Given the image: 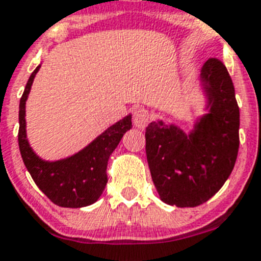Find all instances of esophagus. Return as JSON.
I'll use <instances>...</instances> for the list:
<instances>
[{"mask_svg": "<svg viewBox=\"0 0 261 261\" xmlns=\"http://www.w3.org/2000/svg\"><path fill=\"white\" fill-rule=\"evenodd\" d=\"M151 119V113L143 108H137L133 112V122L138 128H144Z\"/></svg>", "mask_w": 261, "mask_h": 261, "instance_id": "esophagus-1", "label": "esophagus"}]
</instances>
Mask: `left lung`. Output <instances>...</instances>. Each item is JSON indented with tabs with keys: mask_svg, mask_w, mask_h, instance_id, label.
Listing matches in <instances>:
<instances>
[{
	"mask_svg": "<svg viewBox=\"0 0 261 261\" xmlns=\"http://www.w3.org/2000/svg\"><path fill=\"white\" fill-rule=\"evenodd\" d=\"M201 83L210 110L192 133L163 121L146 128L153 184L163 202L177 207H194L212 198L234 169L239 149V106L223 63L209 59Z\"/></svg>",
	"mask_w": 261,
	"mask_h": 261,
	"instance_id": "obj_1",
	"label": "left lung"
}]
</instances>
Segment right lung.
Returning a JSON list of instances; mask_svg holds the SVG:
<instances>
[{"instance_id": "1", "label": "right lung", "mask_w": 261, "mask_h": 261, "mask_svg": "<svg viewBox=\"0 0 261 261\" xmlns=\"http://www.w3.org/2000/svg\"><path fill=\"white\" fill-rule=\"evenodd\" d=\"M31 73L19 101L18 144L27 171L34 182L52 202L62 207H84L92 205L102 194L108 182L106 167L112 152L117 148L123 134L131 128V115L110 126L80 152L58 162H44L36 156L26 138V99L34 77Z\"/></svg>"}]
</instances>
